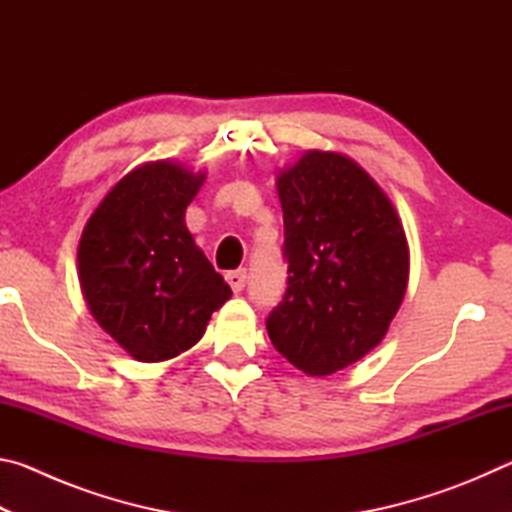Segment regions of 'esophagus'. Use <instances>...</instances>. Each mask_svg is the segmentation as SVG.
<instances>
[{
  "label": "esophagus",
  "mask_w": 512,
  "mask_h": 512,
  "mask_svg": "<svg viewBox=\"0 0 512 512\" xmlns=\"http://www.w3.org/2000/svg\"><path fill=\"white\" fill-rule=\"evenodd\" d=\"M225 280H228L232 291L239 293V291H244V287H246L248 271H246V268H239V271H230L228 275H225Z\"/></svg>",
  "instance_id": "esophagus-1"
}]
</instances>
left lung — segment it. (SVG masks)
Here are the masks:
<instances>
[{
    "mask_svg": "<svg viewBox=\"0 0 512 512\" xmlns=\"http://www.w3.org/2000/svg\"><path fill=\"white\" fill-rule=\"evenodd\" d=\"M287 291L266 318L275 350L325 377L384 339L409 280L395 207L357 162L309 151L277 176Z\"/></svg>",
    "mask_w": 512,
    "mask_h": 512,
    "instance_id": "left-lung-1",
    "label": "left lung"
}]
</instances>
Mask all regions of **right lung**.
Here are the masks:
<instances>
[{
	"label": "right lung",
	"mask_w": 512,
	"mask_h": 512,
	"mask_svg": "<svg viewBox=\"0 0 512 512\" xmlns=\"http://www.w3.org/2000/svg\"><path fill=\"white\" fill-rule=\"evenodd\" d=\"M203 180L167 160L144 164L110 189L83 230L85 302L137 361H164L192 348L232 296L185 225Z\"/></svg>",
	"instance_id": "right-lung-1"
}]
</instances>
